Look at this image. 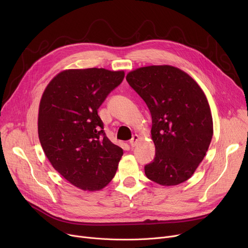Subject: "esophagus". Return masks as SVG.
<instances>
[{"label":"esophagus","instance_id":"esophagus-1","mask_svg":"<svg viewBox=\"0 0 248 248\" xmlns=\"http://www.w3.org/2000/svg\"><path fill=\"white\" fill-rule=\"evenodd\" d=\"M139 140H140V137H139L138 135H134V136H133V138H132V140H129V144H131V147H132V148L136 147Z\"/></svg>","mask_w":248,"mask_h":248}]
</instances>
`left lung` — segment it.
I'll return each instance as SVG.
<instances>
[{
  "label": "left lung",
  "instance_id": "obj_1",
  "mask_svg": "<svg viewBox=\"0 0 248 248\" xmlns=\"http://www.w3.org/2000/svg\"><path fill=\"white\" fill-rule=\"evenodd\" d=\"M125 78L152 115L155 157L145 167L146 176L166 187L183 183L203 161L213 136L205 93L188 73L171 65L140 67Z\"/></svg>",
  "mask_w": 248,
  "mask_h": 248
}]
</instances>
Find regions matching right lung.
I'll return each mask as SVG.
<instances>
[{"label": "right lung", "instance_id": "right-lung-1", "mask_svg": "<svg viewBox=\"0 0 248 248\" xmlns=\"http://www.w3.org/2000/svg\"><path fill=\"white\" fill-rule=\"evenodd\" d=\"M124 70L66 69L52 78L42 94L38 135L47 159L70 184L94 192L114 177L124 151L108 140L97 114Z\"/></svg>", "mask_w": 248, "mask_h": 248}]
</instances>
